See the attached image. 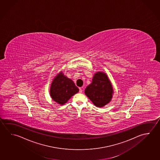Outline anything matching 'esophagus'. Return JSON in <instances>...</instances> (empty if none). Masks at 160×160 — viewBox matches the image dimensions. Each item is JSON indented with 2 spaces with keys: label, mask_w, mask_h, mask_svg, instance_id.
I'll list each match as a JSON object with an SVG mask.
<instances>
[{
  "label": "esophagus",
  "mask_w": 160,
  "mask_h": 160,
  "mask_svg": "<svg viewBox=\"0 0 160 160\" xmlns=\"http://www.w3.org/2000/svg\"><path fill=\"white\" fill-rule=\"evenodd\" d=\"M79 92H80V93H82V88H80L79 89Z\"/></svg>",
  "instance_id": "obj_1"
}]
</instances>
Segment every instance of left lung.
Masks as SVG:
<instances>
[{"label":"left lung","mask_w":160,"mask_h":160,"mask_svg":"<svg viewBox=\"0 0 160 160\" xmlns=\"http://www.w3.org/2000/svg\"><path fill=\"white\" fill-rule=\"evenodd\" d=\"M85 94L95 106L102 107L111 101L113 89L106 73L98 71L94 74L92 82L86 88Z\"/></svg>","instance_id":"1"}]
</instances>
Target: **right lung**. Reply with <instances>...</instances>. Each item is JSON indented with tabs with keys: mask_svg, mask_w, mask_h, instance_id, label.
Returning a JSON list of instances; mask_svg holds the SVG:
<instances>
[{
	"mask_svg": "<svg viewBox=\"0 0 160 160\" xmlns=\"http://www.w3.org/2000/svg\"><path fill=\"white\" fill-rule=\"evenodd\" d=\"M79 91L73 81L60 72L51 83L50 95L54 102L63 105Z\"/></svg>",
	"mask_w": 160,
	"mask_h": 160,
	"instance_id": "right-lung-1",
	"label": "right lung"
}]
</instances>
